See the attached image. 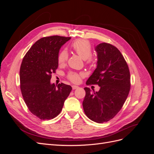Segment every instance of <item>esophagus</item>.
<instances>
[{
    "label": "esophagus",
    "instance_id": "obj_1",
    "mask_svg": "<svg viewBox=\"0 0 154 154\" xmlns=\"http://www.w3.org/2000/svg\"><path fill=\"white\" fill-rule=\"evenodd\" d=\"M72 88L73 90H74V89H76V88H79V87H78V86H76V85H72Z\"/></svg>",
    "mask_w": 154,
    "mask_h": 154
}]
</instances>
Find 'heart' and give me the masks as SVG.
<instances>
[{
    "label": "heart",
    "instance_id": "heart-1",
    "mask_svg": "<svg viewBox=\"0 0 154 154\" xmlns=\"http://www.w3.org/2000/svg\"><path fill=\"white\" fill-rule=\"evenodd\" d=\"M72 49L77 54L85 60L86 64H92L94 62V58L92 57V50L89 42L84 39H77L74 40L71 44ZM69 58V54L67 50L62 49L60 51L58 55V63L60 66H63L66 63ZM83 76L82 72H76L70 71L67 74V78L69 80L73 83H79L80 82L81 77Z\"/></svg>",
    "mask_w": 154,
    "mask_h": 154
}]
</instances>
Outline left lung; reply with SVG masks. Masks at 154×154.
Segmentation results:
<instances>
[{
	"mask_svg": "<svg viewBox=\"0 0 154 154\" xmlns=\"http://www.w3.org/2000/svg\"><path fill=\"white\" fill-rule=\"evenodd\" d=\"M97 67L86 84L98 85V92L85 87L83 101L85 114L98 123L109 122L122 109L130 89L128 66L123 56L115 46L108 43L97 45Z\"/></svg>",
	"mask_w": 154,
	"mask_h": 154,
	"instance_id": "8db88e82",
	"label": "left lung"
}]
</instances>
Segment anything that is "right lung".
I'll list each match as a JSON object with an SVG mask.
<instances>
[{
	"mask_svg": "<svg viewBox=\"0 0 154 154\" xmlns=\"http://www.w3.org/2000/svg\"><path fill=\"white\" fill-rule=\"evenodd\" d=\"M71 37L58 35L43 37L27 51L20 69L22 95L31 112L42 120L53 119L62 110L72 87L59 83L51 84L57 69L60 48Z\"/></svg>",
	"mask_w": 154,
	"mask_h": 154,
	"instance_id": "1",
	"label": "right lung"
}]
</instances>
